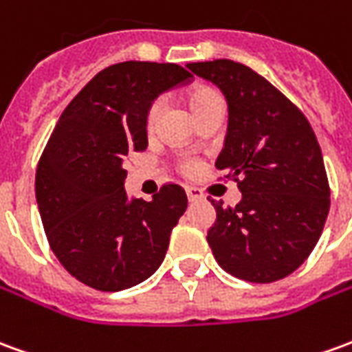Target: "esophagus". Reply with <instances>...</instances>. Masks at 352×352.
<instances>
[{"mask_svg":"<svg viewBox=\"0 0 352 352\" xmlns=\"http://www.w3.org/2000/svg\"><path fill=\"white\" fill-rule=\"evenodd\" d=\"M184 190H186V196H188V200L190 201L201 200V198H204V192H201L200 188H196V186H186Z\"/></svg>","mask_w":352,"mask_h":352,"instance_id":"1","label":"esophagus"}]
</instances>
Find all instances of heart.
<instances>
[{
	"mask_svg": "<svg viewBox=\"0 0 352 352\" xmlns=\"http://www.w3.org/2000/svg\"><path fill=\"white\" fill-rule=\"evenodd\" d=\"M219 99H221V95H219L215 89H211V87H194V89L188 93V102H190L194 116H198L204 108L208 107V104H211L213 100ZM162 110H164V99H162V97H156V99L148 104L146 112H144V127H146V131H154V129H156L160 116H162ZM196 168H198V162H196V160L184 158L183 162H181V169H183L184 173H192Z\"/></svg>",
	"mask_w": 352,
	"mask_h": 352,
	"instance_id": "1",
	"label": "heart"
}]
</instances>
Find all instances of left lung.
<instances>
[{
    "mask_svg": "<svg viewBox=\"0 0 352 352\" xmlns=\"http://www.w3.org/2000/svg\"><path fill=\"white\" fill-rule=\"evenodd\" d=\"M228 100V131L215 168L238 183L234 208L208 230L215 261L236 278L269 284L311 255L330 211V183L313 127L261 74L228 58L186 65Z\"/></svg>",
    "mask_w": 352,
    "mask_h": 352,
    "instance_id": "8db88e82",
    "label": "left lung"
}]
</instances>
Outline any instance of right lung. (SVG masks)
Segmentation results:
<instances>
[{"instance_id": "right-lung-1", "label": "right lung", "mask_w": 352, "mask_h": 352, "mask_svg": "<svg viewBox=\"0 0 352 352\" xmlns=\"http://www.w3.org/2000/svg\"><path fill=\"white\" fill-rule=\"evenodd\" d=\"M192 78L173 63H118L100 70L58 118L38 162L36 200L56 259L85 286L127 289L164 261L186 194L166 183L152 201L129 200L124 166L148 144V104Z\"/></svg>"}]
</instances>
